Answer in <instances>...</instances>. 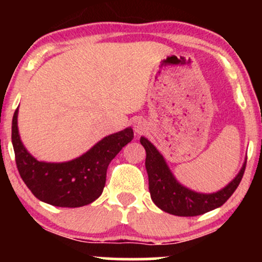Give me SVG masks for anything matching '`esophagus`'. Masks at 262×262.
Segmentation results:
<instances>
[{"label": "esophagus", "instance_id": "34e87169", "mask_svg": "<svg viewBox=\"0 0 262 262\" xmlns=\"http://www.w3.org/2000/svg\"><path fill=\"white\" fill-rule=\"evenodd\" d=\"M133 127H134L135 134L140 135V134L145 133L146 129H148V124H146V122L144 121V119L139 118V119H137V121H134Z\"/></svg>", "mask_w": 262, "mask_h": 262}]
</instances>
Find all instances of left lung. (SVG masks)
<instances>
[{
	"label": "left lung",
	"instance_id": "1",
	"mask_svg": "<svg viewBox=\"0 0 262 262\" xmlns=\"http://www.w3.org/2000/svg\"><path fill=\"white\" fill-rule=\"evenodd\" d=\"M146 151L145 167L149 176V191L159 208L179 217H194L209 212L223 204L237 188L244 175L246 160L235 179L214 193H200L181 185L171 172L164 156L146 138H140Z\"/></svg>",
	"mask_w": 262,
	"mask_h": 262
}]
</instances>
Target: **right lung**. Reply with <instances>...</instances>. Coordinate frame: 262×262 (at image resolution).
Here are the masks:
<instances>
[{"mask_svg": "<svg viewBox=\"0 0 262 262\" xmlns=\"http://www.w3.org/2000/svg\"><path fill=\"white\" fill-rule=\"evenodd\" d=\"M18 108L12 119V144L18 172L38 200L55 207L76 208L92 203L103 192L110 162L134 138L130 127L108 135L80 158L45 162L27 151L18 133Z\"/></svg>", "mask_w": 262, "mask_h": 262, "instance_id": "1", "label": "right lung"}]
</instances>
